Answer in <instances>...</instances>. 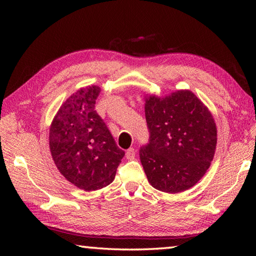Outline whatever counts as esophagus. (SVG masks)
I'll list each match as a JSON object with an SVG mask.
<instances>
[{"label": "esophagus", "mask_w": 256, "mask_h": 256, "mask_svg": "<svg viewBox=\"0 0 256 256\" xmlns=\"http://www.w3.org/2000/svg\"><path fill=\"white\" fill-rule=\"evenodd\" d=\"M135 154H136V152H135V150L133 148H128L126 150V153H125V156H126L128 160H134Z\"/></svg>", "instance_id": "esophagus-1"}]
</instances>
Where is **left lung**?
I'll list each match as a JSON object with an SVG mask.
<instances>
[{
	"mask_svg": "<svg viewBox=\"0 0 256 256\" xmlns=\"http://www.w3.org/2000/svg\"><path fill=\"white\" fill-rule=\"evenodd\" d=\"M148 143L140 158L150 184L177 194L197 184L214 160L216 145L214 120L192 91L150 96L145 103Z\"/></svg>",
	"mask_w": 256,
	"mask_h": 256,
	"instance_id": "8db88e82",
	"label": "left lung"
}]
</instances>
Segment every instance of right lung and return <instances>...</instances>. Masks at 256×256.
<instances>
[{"instance_id":"obj_1","label":"right lung","mask_w":256,"mask_h":256,"mask_svg":"<svg viewBox=\"0 0 256 256\" xmlns=\"http://www.w3.org/2000/svg\"><path fill=\"white\" fill-rule=\"evenodd\" d=\"M100 88L78 90L64 102L50 130L52 160L62 176L86 192L113 182L124 150L94 110Z\"/></svg>"}]
</instances>
